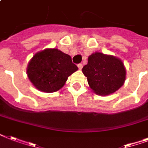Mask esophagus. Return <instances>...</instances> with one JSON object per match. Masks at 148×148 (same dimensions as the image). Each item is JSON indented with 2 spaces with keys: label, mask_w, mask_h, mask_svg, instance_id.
<instances>
[{
  "label": "esophagus",
  "mask_w": 148,
  "mask_h": 148,
  "mask_svg": "<svg viewBox=\"0 0 148 148\" xmlns=\"http://www.w3.org/2000/svg\"><path fill=\"white\" fill-rule=\"evenodd\" d=\"M77 67H78V68L80 70L82 69V67H83V64H77Z\"/></svg>",
  "instance_id": "esophagus-1"
}]
</instances>
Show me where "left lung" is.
Instances as JSON below:
<instances>
[{
	"instance_id": "obj_1",
	"label": "left lung",
	"mask_w": 148,
	"mask_h": 148,
	"mask_svg": "<svg viewBox=\"0 0 148 148\" xmlns=\"http://www.w3.org/2000/svg\"><path fill=\"white\" fill-rule=\"evenodd\" d=\"M82 72L92 91L101 96L116 92L126 79L123 61L115 56L101 52H95L88 57V64L84 66Z\"/></svg>"
}]
</instances>
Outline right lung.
Returning <instances> with one entry per match:
<instances>
[{
    "label": "right lung",
    "instance_id": "add662e5",
    "mask_svg": "<svg viewBox=\"0 0 148 148\" xmlns=\"http://www.w3.org/2000/svg\"><path fill=\"white\" fill-rule=\"evenodd\" d=\"M77 70L71 56L58 48H46L30 60L27 74L38 90L53 93L62 88L68 77Z\"/></svg>",
    "mask_w": 148,
    "mask_h": 148
}]
</instances>
